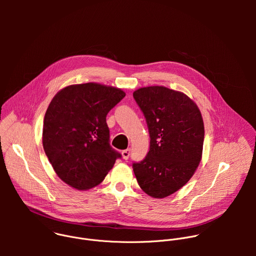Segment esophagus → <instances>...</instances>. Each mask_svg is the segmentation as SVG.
<instances>
[{
  "mask_svg": "<svg viewBox=\"0 0 256 256\" xmlns=\"http://www.w3.org/2000/svg\"><path fill=\"white\" fill-rule=\"evenodd\" d=\"M122 158H124V160H128V157H130V149L124 150V151L122 152Z\"/></svg>",
  "mask_w": 256,
  "mask_h": 256,
  "instance_id": "esophagus-1",
  "label": "esophagus"
}]
</instances>
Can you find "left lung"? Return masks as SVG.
<instances>
[{
    "label": "left lung",
    "instance_id": "obj_1",
    "mask_svg": "<svg viewBox=\"0 0 256 256\" xmlns=\"http://www.w3.org/2000/svg\"><path fill=\"white\" fill-rule=\"evenodd\" d=\"M132 96L150 134V150L132 169L146 194L166 198L188 184L200 162L202 118L188 96L163 86L140 88Z\"/></svg>",
    "mask_w": 256,
    "mask_h": 256
}]
</instances>
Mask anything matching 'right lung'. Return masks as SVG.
I'll return each mask as SVG.
<instances>
[{"mask_svg": "<svg viewBox=\"0 0 256 256\" xmlns=\"http://www.w3.org/2000/svg\"><path fill=\"white\" fill-rule=\"evenodd\" d=\"M126 96L97 83L70 85L52 98L44 116L42 144L58 176L79 190L103 181L122 155L109 144L106 116Z\"/></svg>", "mask_w": 256, "mask_h": 256, "instance_id": "add662e5", "label": "right lung"}]
</instances>
